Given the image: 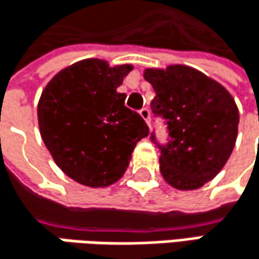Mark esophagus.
<instances>
[{
    "instance_id": "obj_1",
    "label": "esophagus",
    "mask_w": 259,
    "mask_h": 259,
    "mask_svg": "<svg viewBox=\"0 0 259 259\" xmlns=\"http://www.w3.org/2000/svg\"><path fill=\"white\" fill-rule=\"evenodd\" d=\"M140 116L145 119V122L147 125H150V110H149L147 107H143V109L140 110Z\"/></svg>"
}]
</instances>
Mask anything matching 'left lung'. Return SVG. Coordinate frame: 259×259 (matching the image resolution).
Returning a JSON list of instances; mask_svg holds the SVG:
<instances>
[{"instance_id":"left-lung-1","label":"left lung","mask_w":259,"mask_h":259,"mask_svg":"<svg viewBox=\"0 0 259 259\" xmlns=\"http://www.w3.org/2000/svg\"><path fill=\"white\" fill-rule=\"evenodd\" d=\"M156 97L150 107L167 122L168 143L158 145L159 170L173 188L198 189L227 164L237 139L239 109L216 80L186 65L146 68Z\"/></svg>"}]
</instances>
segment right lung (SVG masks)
Instances as JSON below:
<instances>
[{
	"label": "right lung",
	"instance_id": "1",
	"mask_svg": "<svg viewBox=\"0 0 259 259\" xmlns=\"http://www.w3.org/2000/svg\"><path fill=\"white\" fill-rule=\"evenodd\" d=\"M131 70L130 64L83 59L61 70L41 92V139L56 165L84 186L117 182L137 142L149 134L145 119L125 107L126 95L117 92Z\"/></svg>",
	"mask_w": 259,
	"mask_h": 259
}]
</instances>
